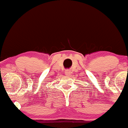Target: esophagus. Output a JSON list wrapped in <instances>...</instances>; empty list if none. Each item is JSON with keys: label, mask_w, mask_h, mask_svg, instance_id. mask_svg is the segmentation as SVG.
<instances>
[{"label": "esophagus", "mask_w": 128, "mask_h": 128, "mask_svg": "<svg viewBox=\"0 0 128 128\" xmlns=\"http://www.w3.org/2000/svg\"><path fill=\"white\" fill-rule=\"evenodd\" d=\"M65 73L66 75H70V74H71V72H70L69 70H66Z\"/></svg>", "instance_id": "obj_1"}]
</instances>
